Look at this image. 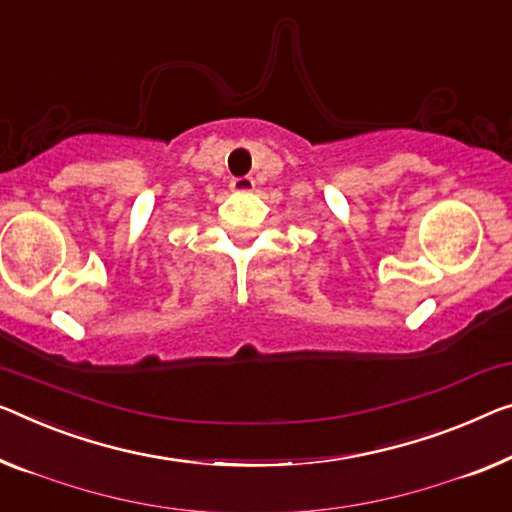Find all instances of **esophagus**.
I'll return each instance as SVG.
<instances>
[{
    "label": "esophagus",
    "instance_id": "1",
    "mask_svg": "<svg viewBox=\"0 0 512 512\" xmlns=\"http://www.w3.org/2000/svg\"><path fill=\"white\" fill-rule=\"evenodd\" d=\"M230 186H232L234 193H253L255 179L253 177H236V179H232Z\"/></svg>",
    "mask_w": 512,
    "mask_h": 512
}]
</instances>
